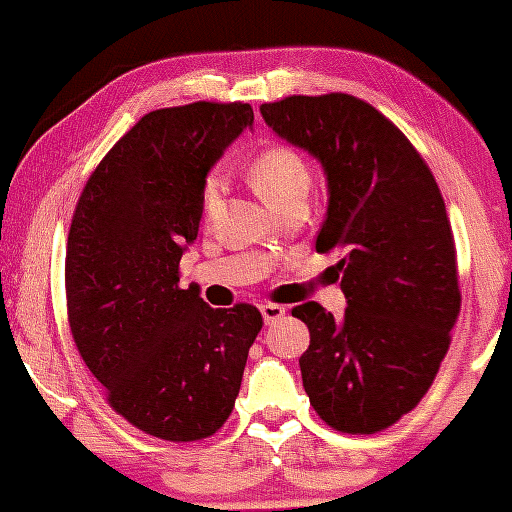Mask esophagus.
<instances>
[{"mask_svg": "<svg viewBox=\"0 0 512 512\" xmlns=\"http://www.w3.org/2000/svg\"><path fill=\"white\" fill-rule=\"evenodd\" d=\"M261 315H263V323L273 325L282 318V315H285V308L277 304H261Z\"/></svg>", "mask_w": 512, "mask_h": 512, "instance_id": "esophagus-1", "label": "esophagus"}]
</instances>
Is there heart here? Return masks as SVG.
<instances>
[{
  "label": "heart",
  "instance_id": "heart-1",
  "mask_svg": "<svg viewBox=\"0 0 512 512\" xmlns=\"http://www.w3.org/2000/svg\"><path fill=\"white\" fill-rule=\"evenodd\" d=\"M249 182L254 192L261 197L270 208H275L282 201L292 197H304L311 187V170L306 161L289 147H270L258 154L249 166ZM220 199V182L216 178H208L201 194L204 211L211 213L218 206Z\"/></svg>",
  "mask_w": 512,
  "mask_h": 512
}]
</instances>
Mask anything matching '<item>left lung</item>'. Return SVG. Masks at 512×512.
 <instances>
[{"mask_svg":"<svg viewBox=\"0 0 512 512\" xmlns=\"http://www.w3.org/2000/svg\"><path fill=\"white\" fill-rule=\"evenodd\" d=\"M268 128L323 166L327 213L315 249L344 254L346 311L296 306L311 332L304 389L327 425L372 434L418 406L460 311L444 199L406 135L351 94L263 104Z\"/></svg>","mask_w":512,"mask_h":512,"instance_id":"left-lung-1","label":"left lung"}]
</instances>
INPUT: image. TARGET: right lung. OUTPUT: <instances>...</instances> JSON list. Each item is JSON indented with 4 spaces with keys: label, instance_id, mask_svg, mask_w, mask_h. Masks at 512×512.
<instances>
[{
    "label": "right lung",
    "instance_id": "add662e5",
    "mask_svg": "<svg viewBox=\"0 0 512 512\" xmlns=\"http://www.w3.org/2000/svg\"><path fill=\"white\" fill-rule=\"evenodd\" d=\"M254 125L249 104L194 102L142 116L82 189L68 232V323L116 413L166 441L230 418L261 332L249 304L211 308L180 289L206 175Z\"/></svg>",
    "mask_w": 512,
    "mask_h": 512
}]
</instances>
